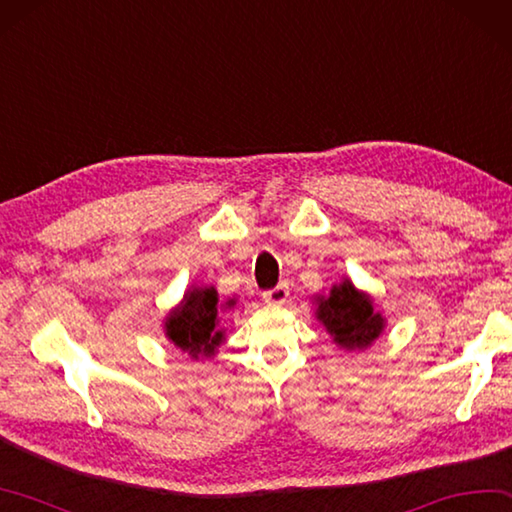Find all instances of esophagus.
<instances>
[{
	"label": "esophagus",
	"instance_id": "34e87169",
	"mask_svg": "<svg viewBox=\"0 0 512 512\" xmlns=\"http://www.w3.org/2000/svg\"><path fill=\"white\" fill-rule=\"evenodd\" d=\"M286 297H288V284L286 282L277 284L273 288H268V291H264V300L268 304H284Z\"/></svg>",
	"mask_w": 512,
	"mask_h": 512
}]
</instances>
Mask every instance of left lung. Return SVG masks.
<instances>
[{"instance_id": "left-lung-1", "label": "left lung", "mask_w": 512, "mask_h": 512, "mask_svg": "<svg viewBox=\"0 0 512 512\" xmlns=\"http://www.w3.org/2000/svg\"><path fill=\"white\" fill-rule=\"evenodd\" d=\"M318 318L324 327L345 349L367 347L383 331V315L374 313L369 297L358 293L351 282L331 288L329 297H322Z\"/></svg>"}]
</instances>
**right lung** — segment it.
Here are the masks:
<instances>
[{"instance_id": "1", "label": "right lung", "mask_w": 512, "mask_h": 512, "mask_svg": "<svg viewBox=\"0 0 512 512\" xmlns=\"http://www.w3.org/2000/svg\"><path fill=\"white\" fill-rule=\"evenodd\" d=\"M232 306L235 302H226ZM219 295L215 288H192L183 297L181 309H176L165 322V333L176 347L197 358L199 353H215L224 340V333L217 331Z\"/></svg>"}]
</instances>
